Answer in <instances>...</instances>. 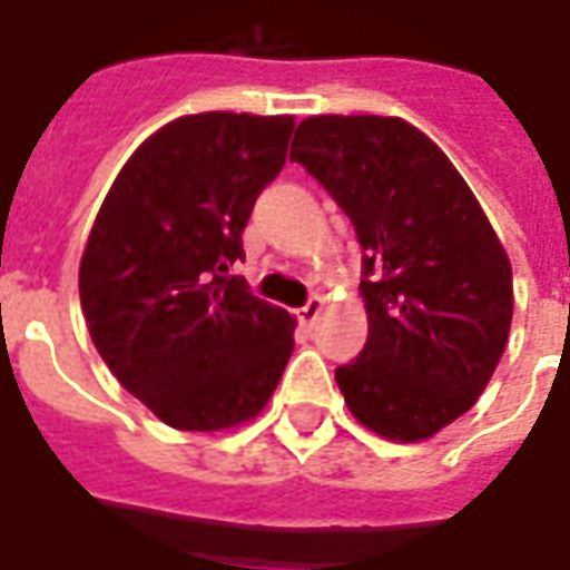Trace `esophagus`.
Here are the masks:
<instances>
[{"label":"esophagus","instance_id":"obj_1","mask_svg":"<svg viewBox=\"0 0 570 570\" xmlns=\"http://www.w3.org/2000/svg\"><path fill=\"white\" fill-rule=\"evenodd\" d=\"M321 308H324V299H321V296H312V299L305 302V305L299 308L302 324H315L317 315H321Z\"/></svg>","mask_w":570,"mask_h":570}]
</instances>
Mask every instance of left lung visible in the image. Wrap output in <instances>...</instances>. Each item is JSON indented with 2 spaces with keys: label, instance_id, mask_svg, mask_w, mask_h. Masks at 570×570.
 Masks as SVG:
<instances>
[{
  "label": "left lung",
  "instance_id": "left-lung-1",
  "mask_svg": "<svg viewBox=\"0 0 570 570\" xmlns=\"http://www.w3.org/2000/svg\"><path fill=\"white\" fill-rule=\"evenodd\" d=\"M289 161L331 193L362 246L367 343L336 367L365 428L415 443L464 415L512 327V265L462 174L402 118L317 115Z\"/></svg>",
  "mask_w": 570,
  "mask_h": 570
}]
</instances>
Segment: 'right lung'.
I'll use <instances>...</instances> for the list:
<instances>
[{
	"mask_svg": "<svg viewBox=\"0 0 570 570\" xmlns=\"http://www.w3.org/2000/svg\"><path fill=\"white\" fill-rule=\"evenodd\" d=\"M293 118L203 111L127 158L80 258L92 343L127 393L177 431L255 417L293 355L289 312L243 277V230L281 174Z\"/></svg>",
	"mask_w": 570,
	"mask_h": 570,
	"instance_id": "add662e5",
	"label": "right lung"
}]
</instances>
